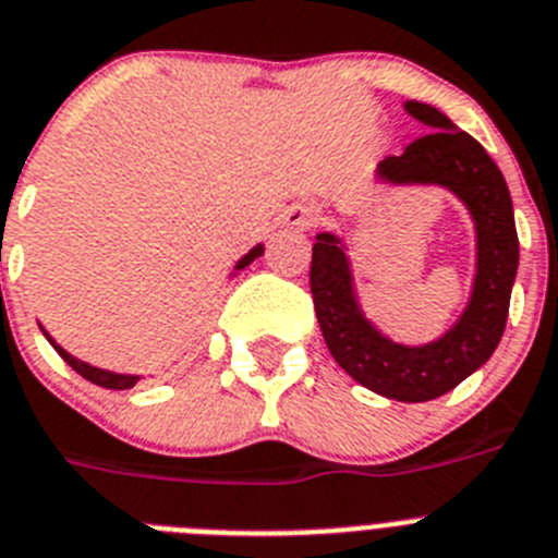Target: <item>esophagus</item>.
I'll list each match as a JSON object with an SVG mask.
<instances>
[{
	"label": "esophagus",
	"mask_w": 558,
	"mask_h": 558,
	"mask_svg": "<svg viewBox=\"0 0 558 558\" xmlns=\"http://www.w3.org/2000/svg\"><path fill=\"white\" fill-rule=\"evenodd\" d=\"M319 219H323V210L317 205H294L292 210L286 213V225L298 227V230L317 227Z\"/></svg>",
	"instance_id": "1"
}]
</instances>
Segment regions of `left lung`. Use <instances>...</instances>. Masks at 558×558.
<instances>
[{
  "label": "left lung",
  "mask_w": 558,
  "mask_h": 558,
  "mask_svg": "<svg viewBox=\"0 0 558 558\" xmlns=\"http://www.w3.org/2000/svg\"><path fill=\"white\" fill-rule=\"evenodd\" d=\"M407 111L429 132L385 157L379 177L387 182H435L466 202L477 225V278L469 308L458 326L433 345L407 348L381 337L362 317L353 298L351 269L337 235L319 232L312 250L314 312L337 365L373 393L396 401H429L472 376L500 345L511 286L520 264L511 193L486 148L435 106L410 100Z\"/></svg>",
  "instance_id": "1"
}]
</instances>
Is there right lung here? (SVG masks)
I'll return each instance as SVG.
<instances>
[{
  "label": "right lung",
  "instance_id": "right-lung-1",
  "mask_svg": "<svg viewBox=\"0 0 558 558\" xmlns=\"http://www.w3.org/2000/svg\"><path fill=\"white\" fill-rule=\"evenodd\" d=\"M260 252H264V246H255V250H252L250 255H244V258L239 260V266H235V269H244V266H250L252 260L258 258ZM45 337L50 339V345L56 348L58 353H61V360H64L66 365L72 367V371L81 373V376H84L86 381H92V385L106 387V390H129V387L137 385L140 376H123V373H109V371H100V367L86 365V362H81V360H75V356H70V353H66L61 345H56V342H52V337H50V333H47V331H45Z\"/></svg>",
  "mask_w": 558,
  "mask_h": 558
}]
</instances>
